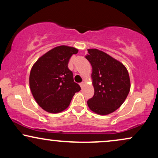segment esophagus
Instances as JSON below:
<instances>
[{"mask_svg":"<svg viewBox=\"0 0 158 158\" xmlns=\"http://www.w3.org/2000/svg\"><path fill=\"white\" fill-rule=\"evenodd\" d=\"M79 85H80L81 88H83V87H84V85H85V83L84 82H81V83H80V84H79Z\"/></svg>","mask_w":158,"mask_h":158,"instance_id":"1","label":"esophagus"}]
</instances>
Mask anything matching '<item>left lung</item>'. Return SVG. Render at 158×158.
I'll use <instances>...</instances> for the list:
<instances>
[{
    "mask_svg": "<svg viewBox=\"0 0 158 158\" xmlns=\"http://www.w3.org/2000/svg\"><path fill=\"white\" fill-rule=\"evenodd\" d=\"M85 58L92 66L94 97L88 106L94 113L107 115L123 105L130 91L129 74L125 65L106 52L88 49Z\"/></svg>",
    "mask_w": 158,
    "mask_h": 158,
    "instance_id": "left-lung-1",
    "label": "left lung"
}]
</instances>
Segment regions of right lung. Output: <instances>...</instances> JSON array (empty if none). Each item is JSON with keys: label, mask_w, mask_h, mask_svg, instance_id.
I'll return each instance as SVG.
<instances>
[{"label": "right lung", "mask_w": 158, "mask_h": 158, "mask_svg": "<svg viewBox=\"0 0 158 158\" xmlns=\"http://www.w3.org/2000/svg\"><path fill=\"white\" fill-rule=\"evenodd\" d=\"M78 51L73 47H56L41 56L30 70L31 93L38 105L49 113L64 110L81 90L68 67L70 57Z\"/></svg>", "instance_id": "obj_1"}]
</instances>
